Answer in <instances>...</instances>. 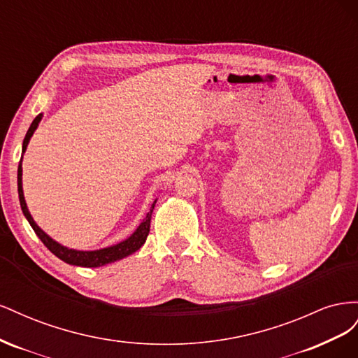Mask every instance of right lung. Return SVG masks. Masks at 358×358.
Instances as JSON below:
<instances>
[{
  "instance_id": "1",
  "label": "right lung",
  "mask_w": 358,
  "mask_h": 358,
  "mask_svg": "<svg viewBox=\"0 0 358 358\" xmlns=\"http://www.w3.org/2000/svg\"><path fill=\"white\" fill-rule=\"evenodd\" d=\"M41 113L36 116L34 121H32L31 127L28 128L27 136L24 138V145H22V155L25 152V149L28 146V142L31 136L34 134L36 128L38 127V122L41 121ZM17 192H19V201H20V208H22V212L25 215V218L28 220V222L31 224L32 230L36 231V234L38 236V239L45 243V246L49 249V251L57 255L62 262H66L69 264L73 266H82V267H100L104 264H109L116 262V259H121L125 258L128 255H131L133 252H136L137 249H140L143 246V243L146 242V237L149 234V229H150V216H152V210H154V206L157 203V200L154 201L152 208L148 212L146 218L143 220V222L138 225V229L128 237L127 241L109 246V248H104V249H99V251H74V249H69L66 246H62L59 243H57L53 239L43 231L40 227L34 222L32 220V216L28 212L27 208V203L24 199V191H22V157H20V162H19V167H17Z\"/></svg>"
}]
</instances>
